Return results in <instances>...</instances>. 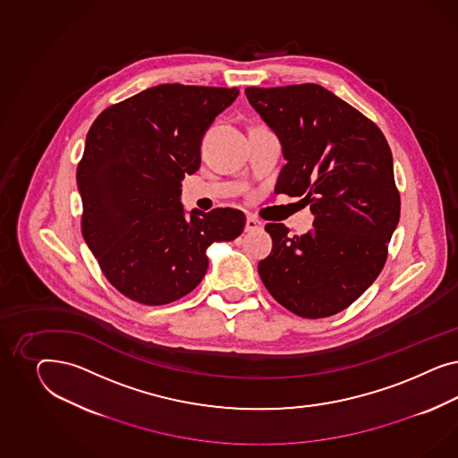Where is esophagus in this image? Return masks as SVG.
Listing matches in <instances>:
<instances>
[{
    "label": "esophagus",
    "instance_id": "1",
    "mask_svg": "<svg viewBox=\"0 0 458 458\" xmlns=\"http://www.w3.org/2000/svg\"><path fill=\"white\" fill-rule=\"evenodd\" d=\"M260 228H262V222L257 220L255 216L249 215V216H247V222H245V232H257V230H260Z\"/></svg>",
    "mask_w": 458,
    "mask_h": 458
}]
</instances>
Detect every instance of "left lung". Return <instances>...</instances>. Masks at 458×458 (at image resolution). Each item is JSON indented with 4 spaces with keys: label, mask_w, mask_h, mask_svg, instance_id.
<instances>
[{
    "label": "left lung",
    "mask_w": 458,
    "mask_h": 458,
    "mask_svg": "<svg viewBox=\"0 0 458 458\" xmlns=\"http://www.w3.org/2000/svg\"><path fill=\"white\" fill-rule=\"evenodd\" d=\"M250 106L282 146L278 193L302 198L314 228L289 236L268 223L259 274L278 304L305 319L352 304L379 276L400 222L393 156L375 123L318 83L247 87Z\"/></svg>",
    "instance_id": "1"
}]
</instances>
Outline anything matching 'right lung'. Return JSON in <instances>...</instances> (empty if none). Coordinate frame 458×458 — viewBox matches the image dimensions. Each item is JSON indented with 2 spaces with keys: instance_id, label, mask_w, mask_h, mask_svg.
I'll list each match as a JSON object with an SVG mask.
<instances>
[{
  "instance_id": "right-lung-1",
  "label": "right lung",
  "mask_w": 458,
  "mask_h": 458,
  "mask_svg": "<svg viewBox=\"0 0 458 458\" xmlns=\"http://www.w3.org/2000/svg\"><path fill=\"white\" fill-rule=\"evenodd\" d=\"M238 89L161 83L102 112L90 127L77 186L82 235L104 276L146 305L174 302L208 270L207 250L243 232L238 209L181 203L201 165V140Z\"/></svg>"
}]
</instances>
